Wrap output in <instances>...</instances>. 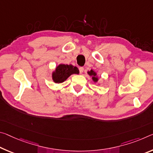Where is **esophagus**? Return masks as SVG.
<instances>
[{"label":"esophagus","instance_id":"obj_1","mask_svg":"<svg viewBox=\"0 0 153 153\" xmlns=\"http://www.w3.org/2000/svg\"><path fill=\"white\" fill-rule=\"evenodd\" d=\"M79 73H80V74H82V73H83V71H84V68L80 67L79 68Z\"/></svg>","mask_w":153,"mask_h":153}]
</instances>
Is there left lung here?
<instances>
[{
    "label": "left lung",
    "mask_w": 153,
    "mask_h": 153,
    "mask_svg": "<svg viewBox=\"0 0 153 153\" xmlns=\"http://www.w3.org/2000/svg\"><path fill=\"white\" fill-rule=\"evenodd\" d=\"M87 74H88L90 76L92 77V79H93V81L94 82V83H98L99 82V77L97 76V74L94 71V70L91 69V71H87ZM99 85L100 84H98Z\"/></svg>",
    "instance_id": "obj_1"
}]
</instances>
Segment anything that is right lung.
<instances>
[{
  "instance_id": "obj_1",
  "label": "right lung",
  "mask_w": 153,
  "mask_h": 153,
  "mask_svg": "<svg viewBox=\"0 0 153 153\" xmlns=\"http://www.w3.org/2000/svg\"><path fill=\"white\" fill-rule=\"evenodd\" d=\"M79 73L77 67L72 65L59 64L52 71V79L54 83L60 84L64 82L72 74H79Z\"/></svg>"
}]
</instances>
